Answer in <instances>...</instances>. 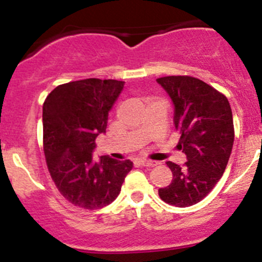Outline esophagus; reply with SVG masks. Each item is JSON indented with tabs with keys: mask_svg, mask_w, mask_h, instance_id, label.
<instances>
[{
	"mask_svg": "<svg viewBox=\"0 0 262 262\" xmlns=\"http://www.w3.org/2000/svg\"><path fill=\"white\" fill-rule=\"evenodd\" d=\"M139 163L142 166H146V167H153V166L157 165V161H152V160H139Z\"/></svg>",
	"mask_w": 262,
	"mask_h": 262,
	"instance_id": "1",
	"label": "esophagus"
}]
</instances>
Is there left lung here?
Masks as SVG:
<instances>
[{"instance_id": "8db88e82", "label": "left lung", "mask_w": 262, "mask_h": 262, "mask_svg": "<svg viewBox=\"0 0 262 262\" xmlns=\"http://www.w3.org/2000/svg\"><path fill=\"white\" fill-rule=\"evenodd\" d=\"M173 105V125L181 134L179 148L184 166L168 161L172 181L158 190L165 203L191 207L204 199L221 180L234 141L231 105L224 95L190 76L157 78Z\"/></svg>"}]
</instances>
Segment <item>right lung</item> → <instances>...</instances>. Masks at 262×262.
I'll list each match as a JSON object with an SVG mask.
<instances>
[{
    "instance_id": "1",
    "label": "right lung",
    "mask_w": 262,
    "mask_h": 262,
    "mask_svg": "<svg viewBox=\"0 0 262 262\" xmlns=\"http://www.w3.org/2000/svg\"><path fill=\"white\" fill-rule=\"evenodd\" d=\"M124 81L87 80L55 87L43 105L44 155L60 194L76 207L95 210L118 198L133 167L109 156L94 160L95 139L106 132L107 118Z\"/></svg>"
}]
</instances>
